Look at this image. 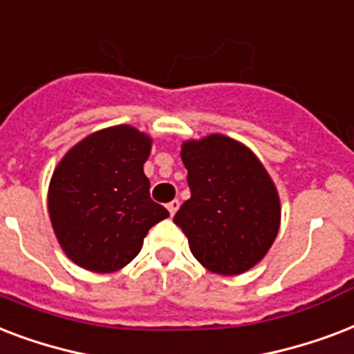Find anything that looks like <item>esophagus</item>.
Instances as JSON below:
<instances>
[{
    "mask_svg": "<svg viewBox=\"0 0 354 354\" xmlns=\"http://www.w3.org/2000/svg\"><path fill=\"white\" fill-rule=\"evenodd\" d=\"M166 207H168V210H169V214L174 216L175 212H177V210H179V207H180V203H179V199H174V201H169L168 205H166Z\"/></svg>",
    "mask_w": 354,
    "mask_h": 354,
    "instance_id": "34e87169",
    "label": "esophagus"
}]
</instances>
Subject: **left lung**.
Here are the masks:
<instances>
[{
	"label": "left lung",
	"instance_id": "8db88e82",
	"mask_svg": "<svg viewBox=\"0 0 354 354\" xmlns=\"http://www.w3.org/2000/svg\"><path fill=\"white\" fill-rule=\"evenodd\" d=\"M190 199L174 221L207 270L238 275L262 260L275 240L281 205L270 175L248 147L212 134L186 142Z\"/></svg>",
	"mask_w": 354,
	"mask_h": 354
}]
</instances>
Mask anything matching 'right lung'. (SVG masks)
I'll return each mask as SVG.
<instances>
[{
    "label": "right lung",
    "instance_id": "add662e5",
    "mask_svg": "<svg viewBox=\"0 0 354 354\" xmlns=\"http://www.w3.org/2000/svg\"><path fill=\"white\" fill-rule=\"evenodd\" d=\"M151 140L129 125L90 134L66 153L48 194L51 225L70 259L97 273L122 270L169 212L149 196Z\"/></svg>",
    "mask_w": 354,
    "mask_h": 354
}]
</instances>
